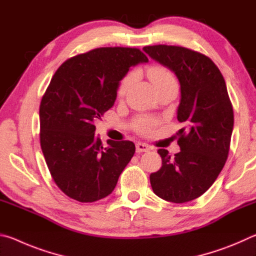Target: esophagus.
<instances>
[{
    "label": "esophagus",
    "instance_id": "34e87169",
    "mask_svg": "<svg viewBox=\"0 0 256 256\" xmlns=\"http://www.w3.org/2000/svg\"><path fill=\"white\" fill-rule=\"evenodd\" d=\"M136 146V152H146V151L150 150V146L146 144H144V142H138Z\"/></svg>",
    "mask_w": 256,
    "mask_h": 256
}]
</instances>
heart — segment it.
Wrapping results in <instances>:
<instances>
[{
	"mask_svg": "<svg viewBox=\"0 0 256 256\" xmlns=\"http://www.w3.org/2000/svg\"><path fill=\"white\" fill-rule=\"evenodd\" d=\"M148 76L150 78V80L152 82L154 88L164 84H177L176 78L174 74H172V72L170 70V68H164L162 66H150L148 68ZM131 82H132L131 76H125L124 79L120 82L118 88V97L120 98L124 96L125 92H128ZM154 125H156V122L152 120L140 118L134 123V128L141 134H148L152 131Z\"/></svg>",
	"mask_w": 256,
	"mask_h": 256,
	"instance_id": "1",
	"label": "heart"
}]
</instances>
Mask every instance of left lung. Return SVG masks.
<instances>
[{"mask_svg": "<svg viewBox=\"0 0 256 256\" xmlns=\"http://www.w3.org/2000/svg\"><path fill=\"white\" fill-rule=\"evenodd\" d=\"M144 50L178 78L177 120L180 151L172 158L159 149L162 164L150 175L154 194L184 203L206 193L226 164L234 128V110L226 82L210 58L182 46L154 45Z\"/></svg>", "mask_w": 256, "mask_h": 256, "instance_id": "1", "label": "left lung"}]
</instances>
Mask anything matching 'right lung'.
<instances>
[{"label": "right lung", "mask_w": 256, "mask_h": 256, "mask_svg": "<svg viewBox=\"0 0 256 256\" xmlns=\"http://www.w3.org/2000/svg\"><path fill=\"white\" fill-rule=\"evenodd\" d=\"M148 62L138 48L99 47L66 60L55 72L40 107V146L55 184L82 203L114 190L136 152L131 141L94 136V122L114 105L128 68Z\"/></svg>", "instance_id": "1"}]
</instances>
